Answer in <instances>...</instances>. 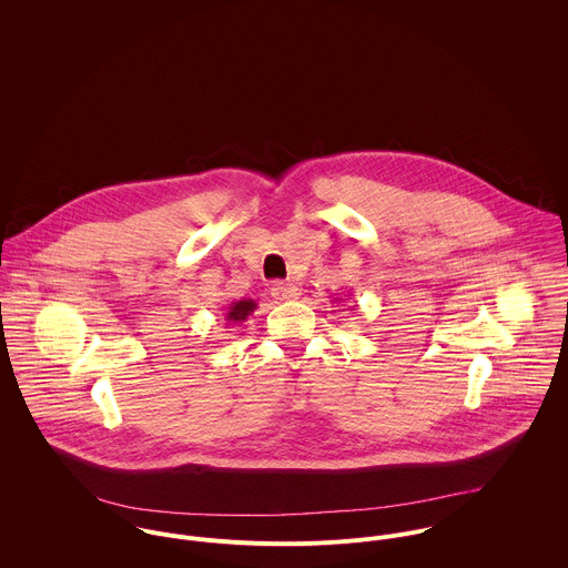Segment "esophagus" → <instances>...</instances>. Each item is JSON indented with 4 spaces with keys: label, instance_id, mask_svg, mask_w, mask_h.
Segmentation results:
<instances>
[{
    "label": "esophagus",
    "instance_id": "esophagus-1",
    "mask_svg": "<svg viewBox=\"0 0 568 568\" xmlns=\"http://www.w3.org/2000/svg\"><path fill=\"white\" fill-rule=\"evenodd\" d=\"M271 295H273V300H277V302H291V300H297L300 288H297L295 284H291V282H275V284L271 286Z\"/></svg>",
    "mask_w": 568,
    "mask_h": 568
}]
</instances>
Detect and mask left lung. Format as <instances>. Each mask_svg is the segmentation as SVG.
<instances>
[{"label": "left lung", "instance_id": "8db88e82", "mask_svg": "<svg viewBox=\"0 0 568 568\" xmlns=\"http://www.w3.org/2000/svg\"><path fill=\"white\" fill-rule=\"evenodd\" d=\"M352 308H354V306H352Z\"/></svg>", "mask_w": 568, "mask_h": 568}]
</instances>
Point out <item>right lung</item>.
I'll use <instances>...</instances> for the list:
<instances>
[{"label":"right lung","instance_id":"1","mask_svg":"<svg viewBox=\"0 0 568 568\" xmlns=\"http://www.w3.org/2000/svg\"><path fill=\"white\" fill-rule=\"evenodd\" d=\"M257 308V304L253 300H239V302H232L227 313H225V322L227 325L243 324L246 322L248 315H253V311Z\"/></svg>","mask_w":568,"mask_h":568}]
</instances>
